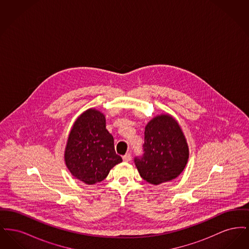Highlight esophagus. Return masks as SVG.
Wrapping results in <instances>:
<instances>
[{
	"mask_svg": "<svg viewBox=\"0 0 249 249\" xmlns=\"http://www.w3.org/2000/svg\"><path fill=\"white\" fill-rule=\"evenodd\" d=\"M122 159H123V160L126 161V162L130 161V160H131V155H130V153H126V154L122 157Z\"/></svg>",
	"mask_w": 249,
	"mask_h": 249,
	"instance_id": "34e87169",
	"label": "esophagus"
}]
</instances>
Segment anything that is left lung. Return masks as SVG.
I'll return each mask as SVG.
<instances>
[{
	"mask_svg": "<svg viewBox=\"0 0 249 249\" xmlns=\"http://www.w3.org/2000/svg\"><path fill=\"white\" fill-rule=\"evenodd\" d=\"M142 152L134 163L143 180L159 185L178 178L188 162L189 147L177 120L169 115L150 120L144 129Z\"/></svg>",
	"mask_w": 249,
	"mask_h": 249,
	"instance_id": "left-lung-1",
	"label": "left lung"
}]
</instances>
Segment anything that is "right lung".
I'll return each mask as SVG.
<instances>
[{
  "instance_id": "1",
  "label": "right lung",
  "mask_w": 249,
  "mask_h": 249,
  "mask_svg": "<svg viewBox=\"0 0 249 249\" xmlns=\"http://www.w3.org/2000/svg\"><path fill=\"white\" fill-rule=\"evenodd\" d=\"M65 163L74 178L88 185L103 181L122 161L114 138L106 128V117L89 109L76 119L65 148Z\"/></svg>"
}]
</instances>
